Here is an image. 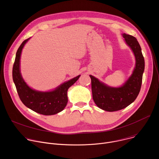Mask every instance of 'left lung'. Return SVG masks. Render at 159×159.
<instances>
[{"label":"left lung","instance_id":"obj_1","mask_svg":"<svg viewBox=\"0 0 159 159\" xmlns=\"http://www.w3.org/2000/svg\"><path fill=\"white\" fill-rule=\"evenodd\" d=\"M126 43L132 50L136 60L135 67L131 75L120 87H109L100 82L95 77L91 79L93 98L99 108L109 112L125 108L137 98L142 83L145 69V60L137 39L133 36L123 34Z\"/></svg>","mask_w":159,"mask_h":159}]
</instances>
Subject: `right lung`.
Instances as JSON below:
<instances>
[{
  "mask_svg": "<svg viewBox=\"0 0 159 159\" xmlns=\"http://www.w3.org/2000/svg\"><path fill=\"white\" fill-rule=\"evenodd\" d=\"M30 39L25 40L19 47L13 65L12 78L17 94L22 102L39 114L53 115L61 112L68 102L67 90L80 77V75L65 82L49 92H41L30 88L22 79L20 72V58L25 44Z\"/></svg>",
  "mask_w": 159,
  "mask_h": 159,
  "instance_id": "1",
  "label": "right lung"
}]
</instances>
